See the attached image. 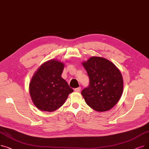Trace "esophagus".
I'll return each mask as SVG.
<instances>
[{
  "label": "esophagus",
  "instance_id": "obj_1",
  "mask_svg": "<svg viewBox=\"0 0 149 149\" xmlns=\"http://www.w3.org/2000/svg\"><path fill=\"white\" fill-rule=\"evenodd\" d=\"M74 91H75V92H80V91H81V88H80V87H79V88H75Z\"/></svg>",
  "mask_w": 149,
  "mask_h": 149
}]
</instances>
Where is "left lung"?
<instances>
[{"instance_id": "obj_1", "label": "left lung", "mask_w": 149, "mask_h": 149, "mask_svg": "<svg viewBox=\"0 0 149 149\" xmlns=\"http://www.w3.org/2000/svg\"><path fill=\"white\" fill-rule=\"evenodd\" d=\"M83 65L89 78V84L81 91L87 104L97 112L112 109L121 97L123 80L118 69L109 60L92 57Z\"/></svg>"}]
</instances>
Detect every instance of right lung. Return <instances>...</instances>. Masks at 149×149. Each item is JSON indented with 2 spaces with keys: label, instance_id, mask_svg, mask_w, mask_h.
<instances>
[{
  "label": "right lung",
  "instance_id": "add662e5",
  "mask_svg": "<svg viewBox=\"0 0 149 149\" xmlns=\"http://www.w3.org/2000/svg\"><path fill=\"white\" fill-rule=\"evenodd\" d=\"M63 68V63L52 60L43 63L34 75L29 84V93L34 105L40 110H57L74 91L61 77Z\"/></svg>",
  "mask_w": 149,
  "mask_h": 149
}]
</instances>
